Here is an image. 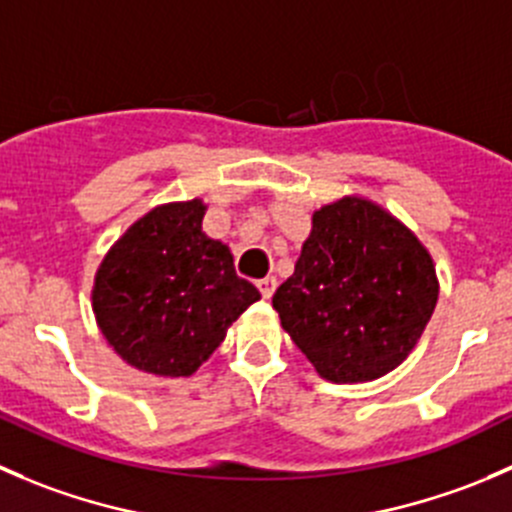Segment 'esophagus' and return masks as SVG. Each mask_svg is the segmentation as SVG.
<instances>
[{
    "label": "esophagus",
    "mask_w": 512,
    "mask_h": 512,
    "mask_svg": "<svg viewBox=\"0 0 512 512\" xmlns=\"http://www.w3.org/2000/svg\"><path fill=\"white\" fill-rule=\"evenodd\" d=\"M258 291H261L263 298H271L273 291H276V276H266L256 283Z\"/></svg>",
    "instance_id": "1"
}]
</instances>
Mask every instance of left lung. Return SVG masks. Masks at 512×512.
Wrapping results in <instances>:
<instances>
[{"label":"left lung","instance_id":"obj_1","mask_svg":"<svg viewBox=\"0 0 512 512\" xmlns=\"http://www.w3.org/2000/svg\"><path fill=\"white\" fill-rule=\"evenodd\" d=\"M435 301L438 273L423 241L358 194L313 211L296 268L273 293L283 331L331 383H368L401 366Z\"/></svg>","mask_w":512,"mask_h":512}]
</instances>
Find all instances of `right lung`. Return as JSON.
Wrapping results in <instances>:
<instances>
[{
	"instance_id": "1",
	"label": "right lung",
	"mask_w": 512,
	"mask_h": 512,
	"mask_svg": "<svg viewBox=\"0 0 512 512\" xmlns=\"http://www.w3.org/2000/svg\"><path fill=\"white\" fill-rule=\"evenodd\" d=\"M204 199L159 204L114 241L96 268L91 311L116 356L159 378H189L231 323L261 298L231 249L201 229Z\"/></svg>"
}]
</instances>
